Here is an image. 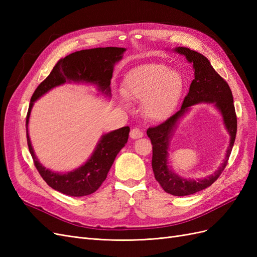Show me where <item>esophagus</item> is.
Returning a JSON list of instances; mask_svg holds the SVG:
<instances>
[{"label":"esophagus","mask_w":257,"mask_h":257,"mask_svg":"<svg viewBox=\"0 0 257 257\" xmlns=\"http://www.w3.org/2000/svg\"><path fill=\"white\" fill-rule=\"evenodd\" d=\"M130 135H131V137L133 138V139H138V138H141V137L144 136V133H143V132H142L141 130H139V128L134 127L133 130L131 131Z\"/></svg>","instance_id":"1"}]
</instances>
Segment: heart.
Segmentation results:
<instances>
[{
    "label": "heart",
    "instance_id": "heart-1",
    "mask_svg": "<svg viewBox=\"0 0 257 257\" xmlns=\"http://www.w3.org/2000/svg\"><path fill=\"white\" fill-rule=\"evenodd\" d=\"M182 89L181 74L163 64H147L132 69L123 83L124 95L144 100V113L153 121H164L174 112ZM126 97L121 96L119 103L127 109L130 103Z\"/></svg>",
    "mask_w": 257,
    "mask_h": 257
}]
</instances>
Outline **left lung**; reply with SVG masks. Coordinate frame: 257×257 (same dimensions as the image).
Returning a JSON list of instances; mask_svg holds the SVG:
<instances>
[{"label": "left lung", "mask_w": 257, "mask_h": 257, "mask_svg": "<svg viewBox=\"0 0 257 257\" xmlns=\"http://www.w3.org/2000/svg\"><path fill=\"white\" fill-rule=\"evenodd\" d=\"M176 52L182 54L193 63L194 79L188 94L184 97L181 109L157 126L149 127L147 135L152 144V169L157 181L166 193L175 196H186L207 189L220 177L227 165L237 133V115L231 90L228 83L217 74L209 60L203 54L185 47H177ZM212 102L222 113L223 120L231 136L230 146L222 165L213 175L204 179H184L176 175L168 167L169 139L177 121L193 104Z\"/></svg>", "instance_id": "1"}]
</instances>
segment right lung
<instances>
[{
	"mask_svg": "<svg viewBox=\"0 0 257 257\" xmlns=\"http://www.w3.org/2000/svg\"><path fill=\"white\" fill-rule=\"evenodd\" d=\"M125 50V48L105 47L85 49L68 54L58 61L49 76L40 83L31 97L26 120L28 147L38 173L53 190L74 197L87 196L94 193L105 181L116 154L127 143L130 127L124 126L104 134L91 158L79 168L66 174L54 173L44 167L37 160L30 141L28 124L34 102L51 89L72 81L95 84L98 91L110 95L113 66L122 59V54Z\"/></svg>",
	"mask_w": 257,
	"mask_h": 257,
	"instance_id": "right-lung-1",
	"label": "right lung"
}]
</instances>
